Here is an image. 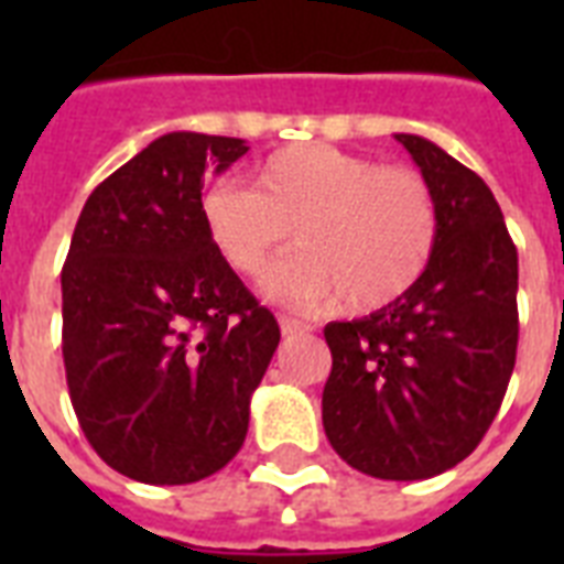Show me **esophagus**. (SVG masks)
<instances>
[{"label": "esophagus", "mask_w": 564, "mask_h": 564, "mask_svg": "<svg viewBox=\"0 0 564 564\" xmlns=\"http://www.w3.org/2000/svg\"><path fill=\"white\" fill-rule=\"evenodd\" d=\"M281 334L283 336H304V334H310V325H304V322H299V318L281 316Z\"/></svg>", "instance_id": "1"}]
</instances>
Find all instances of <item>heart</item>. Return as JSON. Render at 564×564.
I'll use <instances>...</instances> for the list:
<instances>
[{"label": "heart", "instance_id": "b5f03b06", "mask_svg": "<svg viewBox=\"0 0 564 564\" xmlns=\"http://www.w3.org/2000/svg\"><path fill=\"white\" fill-rule=\"evenodd\" d=\"M204 221L234 272L263 281L292 248L301 254L272 278L292 307L348 299L371 313L406 295L438 237L436 195L412 166L327 143L278 149L254 170V189L219 184L204 195Z\"/></svg>", "mask_w": 564, "mask_h": 564}]
</instances>
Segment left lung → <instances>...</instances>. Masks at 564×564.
<instances>
[{"label": "left lung", "instance_id": "1", "mask_svg": "<svg viewBox=\"0 0 564 564\" xmlns=\"http://www.w3.org/2000/svg\"><path fill=\"white\" fill-rule=\"evenodd\" d=\"M394 140L436 195L438 237L406 295L325 327L327 442L377 480H427L480 445L518 351V251L486 181L415 134Z\"/></svg>", "mask_w": 564, "mask_h": 564}]
</instances>
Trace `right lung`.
<instances>
[{
    "mask_svg": "<svg viewBox=\"0 0 564 564\" xmlns=\"http://www.w3.org/2000/svg\"><path fill=\"white\" fill-rule=\"evenodd\" d=\"M246 140L172 131L101 181L61 272L69 401L131 480L184 486L237 456L281 327L219 254L204 172Z\"/></svg>",
    "mask_w": 564,
    "mask_h": 564,
    "instance_id": "obj_1",
    "label": "right lung"
}]
</instances>
